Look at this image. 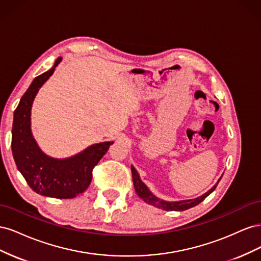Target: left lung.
<instances>
[{"mask_svg":"<svg viewBox=\"0 0 261 261\" xmlns=\"http://www.w3.org/2000/svg\"><path fill=\"white\" fill-rule=\"evenodd\" d=\"M132 174H133V181H134V187H135V191L137 193V195L140 197L141 199H143L145 202L151 204V206H154L156 208H160L163 210H167V211H184L187 210L189 208H193L197 204L200 203L202 200H204V198H207V197L215 191L218 183L220 181V179L218 180V183L213 186L210 191H208L206 194H203L202 196L198 197V198H195V199H189V200H181V201H164L161 200L159 198H156V197L149 191L148 187L143 183V180L140 179L139 174L137 173L136 169L132 167Z\"/></svg>","mask_w":261,"mask_h":261,"instance_id":"left-lung-1","label":"left lung"}]
</instances>
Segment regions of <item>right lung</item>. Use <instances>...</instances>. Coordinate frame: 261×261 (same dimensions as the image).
Segmentation results:
<instances>
[{
    "instance_id": "1",
    "label": "right lung",
    "mask_w": 261,
    "mask_h": 261,
    "mask_svg": "<svg viewBox=\"0 0 261 261\" xmlns=\"http://www.w3.org/2000/svg\"><path fill=\"white\" fill-rule=\"evenodd\" d=\"M62 61L37 76L23 93L14 112L12 151L15 163L30 188L37 194L59 199H68L83 194L91 183L92 170L113 141L96 144L68 159L58 160L45 155L37 146L30 132V111L39 88L49 80Z\"/></svg>"
}]
</instances>
